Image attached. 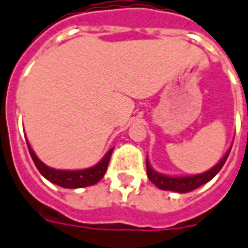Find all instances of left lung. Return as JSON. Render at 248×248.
Segmentation results:
<instances>
[{"mask_svg": "<svg viewBox=\"0 0 248 248\" xmlns=\"http://www.w3.org/2000/svg\"><path fill=\"white\" fill-rule=\"evenodd\" d=\"M229 151H227V154L221 158V161L213 167L212 169H209L207 172L201 174H194V176H165L161 174L158 172H155L153 168L150 167L149 161H146V169H147V176L150 179V182L157 186L158 188L165 191H174V192H180V194H186L190 192L192 190H197L198 187L203 186L207 182H210L216 174L221 170V168L224 167L225 161L228 158Z\"/></svg>", "mask_w": 248, "mask_h": 248, "instance_id": "8db88e82", "label": "left lung"}]
</instances>
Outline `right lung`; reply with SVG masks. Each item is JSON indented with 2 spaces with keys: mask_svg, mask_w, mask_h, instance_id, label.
Segmentation results:
<instances>
[{
  "mask_svg": "<svg viewBox=\"0 0 248 248\" xmlns=\"http://www.w3.org/2000/svg\"><path fill=\"white\" fill-rule=\"evenodd\" d=\"M27 146L35 167L38 168V170L41 172L43 177L47 179L49 182L57 184L60 187H64V188H83V187H89V186H93V184H97L104 177L113 151V149H110L106 153L104 158L94 167L81 169V170H60V169H53V168L46 167L42 161L35 155L34 150L31 149L28 142Z\"/></svg>",
  "mask_w": 248,
  "mask_h": 248,
  "instance_id": "obj_1",
  "label": "right lung"
}]
</instances>
